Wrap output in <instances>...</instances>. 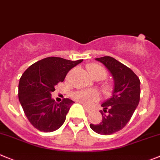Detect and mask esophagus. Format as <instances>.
Here are the masks:
<instances>
[{"mask_svg": "<svg viewBox=\"0 0 160 160\" xmlns=\"http://www.w3.org/2000/svg\"><path fill=\"white\" fill-rule=\"evenodd\" d=\"M83 108H84V110H86V111L88 112V113H90L91 111H92V109H90L89 107H86V106H83Z\"/></svg>", "mask_w": 160, "mask_h": 160, "instance_id": "1", "label": "esophagus"}]
</instances>
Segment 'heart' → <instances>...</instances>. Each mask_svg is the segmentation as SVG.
Segmentation results:
<instances>
[{
  "mask_svg": "<svg viewBox=\"0 0 160 160\" xmlns=\"http://www.w3.org/2000/svg\"><path fill=\"white\" fill-rule=\"evenodd\" d=\"M88 70L89 72L91 77L93 79H98V80H102L107 77V71L102 66L97 64H91L88 67ZM102 91L104 93L109 94L111 91L112 87L110 84L102 85ZM73 98L77 99L81 103L84 105H90L93 102L96 101L98 98V95L95 91H79L75 92L72 95Z\"/></svg>",
  "mask_w": 160,
  "mask_h": 160,
  "instance_id": "heart-1",
  "label": "heart"
}]
</instances>
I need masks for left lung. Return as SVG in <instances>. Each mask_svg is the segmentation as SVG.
<instances>
[{
  "instance_id": "1",
  "label": "left lung",
  "mask_w": 160,
  "mask_h": 160,
  "mask_svg": "<svg viewBox=\"0 0 160 160\" xmlns=\"http://www.w3.org/2000/svg\"><path fill=\"white\" fill-rule=\"evenodd\" d=\"M108 69L114 80L112 96L102 102V120L98 125L90 124L91 129L102 135H110L121 130L129 122L138 106L141 81L127 66L109 56L95 58Z\"/></svg>"
}]
</instances>
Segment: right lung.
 Segmentation results:
<instances>
[{
  "label": "right lung",
  "instance_id": "1",
  "mask_svg": "<svg viewBox=\"0 0 160 160\" xmlns=\"http://www.w3.org/2000/svg\"><path fill=\"white\" fill-rule=\"evenodd\" d=\"M82 62L49 57L31 65L23 72L19 83V100L26 117L37 129L53 132L63 125L74 102L64 98L58 103L51 93L59 82L64 81L68 71Z\"/></svg>",
  "mask_w": 160,
  "mask_h": 160
}]
</instances>
